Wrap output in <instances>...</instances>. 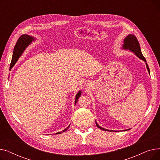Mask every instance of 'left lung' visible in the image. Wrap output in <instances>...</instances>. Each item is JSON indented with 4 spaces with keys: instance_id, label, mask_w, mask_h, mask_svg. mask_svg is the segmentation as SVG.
Masks as SVG:
<instances>
[{
    "instance_id": "left-lung-1",
    "label": "left lung",
    "mask_w": 160,
    "mask_h": 160,
    "mask_svg": "<svg viewBox=\"0 0 160 160\" xmlns=\"http://www.w3.org/2000/svg\"><path fill=\"white\" fill-rule=\"evenodd\" d=\"M123 48L124 49H129L131 51H132L133 52H134L136 54V55L140 59H141L142 60H143L144 62H146V60L145 57L142 56L141 51V48H140V45L139 43L138 42V39L136 38V37L133 35V34H130L128 35L127 38H126L124 40V45H123ZM146 66H147V68L148 69V72L150 73V69H149V67L147 65V63H146ZM96 125L98 128H99L100 129H101L102 130H105V131H110V132H113V130H109L107 129H104V128H102L101 127H100V126L98 125V124L96 122ZM130 129L128 130H125L126 131L127 130H129ZM116 132V131H114Z\"/></svg>"
}]
</instances>
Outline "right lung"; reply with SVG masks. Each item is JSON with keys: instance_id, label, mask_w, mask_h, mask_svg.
I'll return each mask as SVG.
<instances>
[{"instance_id": "right-lung-1", "label": "right lung", "mask_w": 160, "mask_h": 160, "mask_svg": "<svg viewBox=\"0 0 160 160\" xmlns=\"http://www.w3.org/2000/svg\"><path fill=\"white\" fill-rule=\"evenodd\" d=\"M32 40H34L32 37L28 36V35H22L18 39V41H17L16 45L14 47L13 49V56H12V65H13L16 62L18 61V60L19 59V58L20 57V56L22 54V53L23 52L24 50L26 48V47L32 43ZM81 96V91H80L78 93H77V96H76V98H75V104H77L78 99L79 98V97ZM70 125L68 127L66 128L65 130H63L62 132H58L56 133V134H59L61 133L62 132H64L65 131H67L68 130V128H69Z\"/></svg>"}]
</instances>
